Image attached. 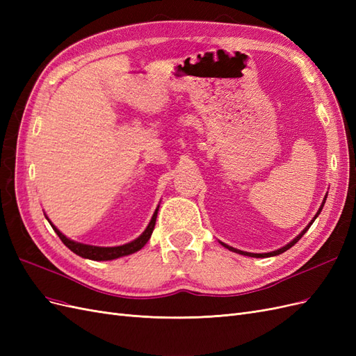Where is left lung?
<instances>
[{"label":"left lung","mask_w":356,"mask_h":356,"mask_svg":"<svg viewBox=\"0 0 356 356\" xmlns=\"http://www.w3.org/2000/svg\"><path fill=\"white\" fill-rule=\"evenodd\" d=\"M324 203H325V199H324V202H322V204H321V208H319V211L316 212V215H315V218L314 220H312L310 221V224L307 225V227L303 230V232H301L298 236H297V238L294 239V241H291L288 245H285V246H282L281 248V250H277V251H273V252H267V254H252V252H245V251H239V250H236V248H232V246H229V245H225V243H222L225 248H227V250H230V251H233V252H238V254H242V255H248V257H255V258H264V257H273V255H279V254H282V252H285L286 250H289V248L291 246H294L300 239H301V236H303L306 232H307V229L310 227V225H312V222H314L315 220H316V217H318V215H319V212L322 211V208H324Z\"/></svg>","instance_id":"1"}]
</instances>
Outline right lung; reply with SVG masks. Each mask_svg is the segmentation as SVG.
I'll use <instances>...</instances> for the list:
<instances>
[{"label": "right lung", "instance_id": "obj_1", "mask_svg": "<svg viewBox=\"0 0 356 356\" xmlns=\"http://www.w3.org/2000/svg\"><path fill=\"white\" fill-rule=\"evenodd\" d=\"M156 218H157V209L153 215L152 221H149L148 227L145 229V232L139 236L138 239L132 241L131 243H126L122 246H110V248H104V246H93V245H84V243H79V242H74L71 239H68L67 236H63L55 225H53L50 221V225L53 227V230L56 232V234L59 236V239L63 242V245L68 246L70 250L77 254L83 258H89V260H96V261H106V260H114V258L118 257H123V255H129V254H134L136 251L141 250V248L148 242V239L152 238V233L154 230V225H156ZM49 220V218H47Z\"/></svg>", "mask_w": 356, "mask_h": 356}]
</instances>
